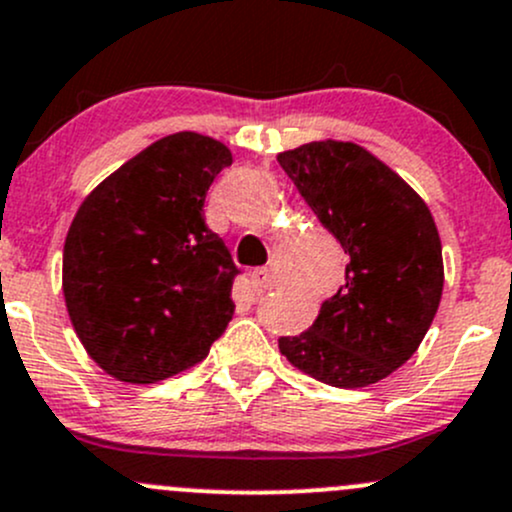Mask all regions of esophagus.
<instances>
[{"label":"esophagus","mask_w":512,"mask_h":512,"mask_svg":"<svg viewBox=\"0 0 512 512\" xmlns=\"http://www.w3.org/2000/svg\"><path fill=\"white\" fill-rule=\"evenodd\" d=\"M250 284L255 292H267V289L274 287V277L267 267H257V270L250 272Z\"/></svg>","instance_id":"esophagus-1"}]
</instances>
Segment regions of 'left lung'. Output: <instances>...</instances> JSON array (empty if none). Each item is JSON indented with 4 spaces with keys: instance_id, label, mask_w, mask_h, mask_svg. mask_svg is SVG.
<instances>
[{
    "instance_id": "8db88e82",
    "label": "left lung",
    "mask_w": 512,
    "mask_h": 512,
    "mask_svg": "<svg viewBox=\"0 0 512 512\" xmlns=\"http://www.w3.org/2000/svg\"><path fill=\"white\" fill-rule=\"evenodd\" d=\"M277 161L348 255L341 289L309 331L279 338V351L326 385L378 383L412 358L439 309L444 262L432 213L353 142H309Z\"/></svg>"
}]
</instances>
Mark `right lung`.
<instances>
[{"instance_id": "obj_1", "label": "right lung", "mask_w": 512, "mask_h": 512, "mask_svg": "<svg viewBox=\"0 0 512 512\" xmlns=\"http://www.w3.org/2000/svg\"><path fill=\"white\" fill-rule=\"evenodd\" d=\"M223 142L176 132L80 203L63 245V297L90 358L132 385L201 363L233 319L238 267L203 218Z\"/></svg>"}]
</instances>
